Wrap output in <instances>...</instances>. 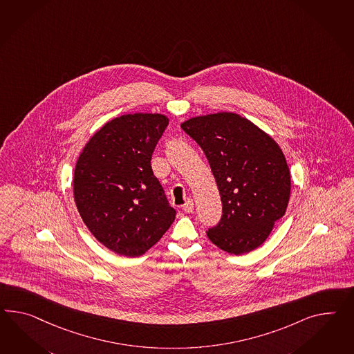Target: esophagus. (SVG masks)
<instances>
[{
  "label": "esophagus",
  "instance_id": "1",
  "mask_svg": "<svg viewBox=\"0 0 354 354\" xmlns=\"http://www.w3.org/2000/svg\"><path fill=\"white\" fill-rule=\"evenodd\" d=\"M182 209L186 213H192V210H194V201H192V199L186 200V203L182 205Z\"/></svg>",
  "mask_w": 354,
  "mask_h": 354
}]
</instances>
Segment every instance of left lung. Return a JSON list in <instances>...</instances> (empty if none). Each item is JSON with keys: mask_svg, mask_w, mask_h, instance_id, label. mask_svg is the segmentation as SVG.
I'll return each instance as SVG.
<instances>
[{"mask_svg": "<svg viewBox=\"0 0 354 354\" xmlns=\"http://www.w3.org/2000/svg\"><path fill=\"white\" fill-rule=\"evenodd\" d=\"M207 155L223 214L209 240L228 254L259 248L285 214L290 200V169L280 145L252 120L218 111L182 122Z\"/></svg>", "mask_w": 354, "mask_h": 354, "instance_id": "left-lung-1", "label": "left lung"}]
</instances>
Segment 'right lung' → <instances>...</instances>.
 <instances>
[{"mask_svg":"<svg viewBox=\"0 0 354 354\" xmlns=\"http://www.w3.org/2000/svg\"><path fill=\"white\" fill-rule=\"evenodd\" d=\"M168 123L160 113L119 115L93 133L75 163L73 194L82 219L119 255L145 254L176 218L150 163Z\"/></svg>","mask_w":354,"mask_h":354,"instance_id":"1","label":"right lung"}]
</instances>
